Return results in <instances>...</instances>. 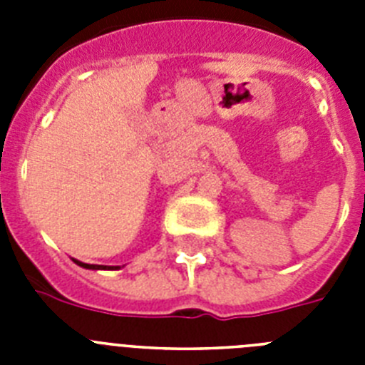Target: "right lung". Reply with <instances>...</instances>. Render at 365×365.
Masks as SVG:
<instances>
[{"label": "right lung", "mask_w": 365, "mask_h": 365, "mask_svg": "<svg viewBox=\"0 0 365 365\" xmlns=\"http://www.w3.org/2000/svg\"><path fill=\"white\" fill-rule=\"evenodd\" d=\"M74 263L80 267H83V269H106V267H102V265H87V263H82V261H76V259H74ZM115 269H118V267H115Z\"/></svg>", "instance_id": "obj_1"}]
</instances>
